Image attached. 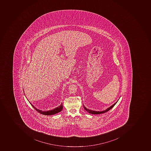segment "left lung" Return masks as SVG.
<instances>
[{"instance_id": "obj_1", "label": "left lung", "mask_w": 151, "mask_h": 151, "mask_svg": "<svg viewBox=\"0 0 151 151\" xmlns=\"http://www.w3.org/2000/svg\"><path fill=\"white\" fill-rule=\"evenodd\" d=\"M118 101H117L113 105L111 106L110 107L108 108L107 109H106L105 110H103V111H94V110H92L91 109H86L84 105H83V106H84V109H85V110H86V111L88 112V113H90V114H102V113H105L106 112L108 111L109 110H110V109H111L112 108H113V106H114L115 105V104L117 103V102Z\"/></svg>"}]
</instances>
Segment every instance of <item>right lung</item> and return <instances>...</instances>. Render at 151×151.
<instances>
[{"mask_svg": "<svg viewBox=\"0 0 151 151\" xmlns=\"http://www.w3.org/2000/svg\"><path fill=\"white\" fill-rule=\"evenodd\" d=\"M30 104L32 105V106H33L34 109H35V110H36L37 112H38L39 113H40V114H43V115H54V114L59 113V112H60L62 111V110L63 109V108L62 103L61 105L60 106H58L57 108H55V109H52V110H49V111H43L40 110V109H37L35 106H33L32 105V103H30Z\"/></svg>", "mask_w": 151, "mask_h": 151, "instance_id": "add662e5", "label": "right lung"}]
</instances>
